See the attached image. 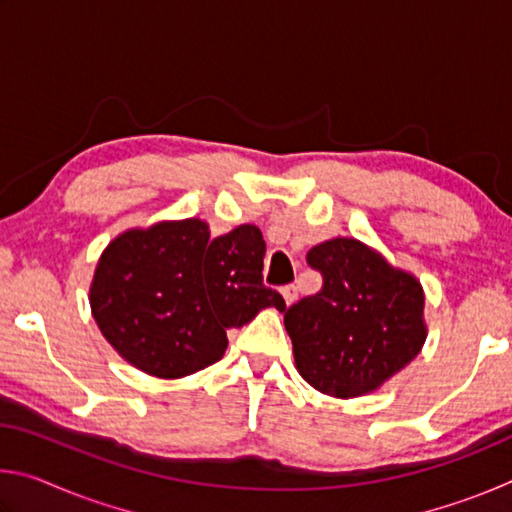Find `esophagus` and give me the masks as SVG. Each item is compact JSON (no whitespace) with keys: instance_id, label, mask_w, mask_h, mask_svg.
Wrapping results in <instances>:
<instances>
[{"instance_id":"34e87169","label":"esophagus","mask_w":512,"mask_h":512,"mask_svg":"<svg viewBox=\"0 0 512 512\" xmlns=\"http://www.w3.org/2000/svg\"><path fill=\"white\" fill-rule=\"evenodd\" d=\"M280 293H282V298H284V302H287V305H293V302L298 300V287H296V284H287V287L280 289Z\"/></svg>"}]
</instances>
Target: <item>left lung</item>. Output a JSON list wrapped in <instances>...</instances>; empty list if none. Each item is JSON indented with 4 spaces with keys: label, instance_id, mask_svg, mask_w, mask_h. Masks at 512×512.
<instances>
[{
    "label": "left lung",
    "instance_id": "obj_1",
    "mask_svg": "<svg viewBox=\"0 0 512 512\" xmlns=\"http://www.w3.org/2000/svg\"><path fill=\"white\" fill-rule=\"evenodd\" d=\"M307 264L323 287L284 309V327L298 372L311 386L348 400L375 391L418 357L427 329L413 275L357 239L314 246Z\"/></svg>",
    "mask_w": 512,
    "mask_h": 512
}]
</instances>
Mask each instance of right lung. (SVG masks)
<instances>
[{"label":"right lung","mask_w":512,"mask_h":512,"mask_svg":"<svg viewBox=\"0 0 512 512\" xmlns=\"http://www.w3.org/2000/svg\"><path fill=\"white\" fill-rule=\"evenodd\" d=\"M264 250L257 225L216 239L198 219L128 230L99 259L94 320L135 368L164 379L192 375L223 357L230 327L259 309H287L264 284Z\"/></svg>","instance_id":"right-lung-1"}]
</instances>
